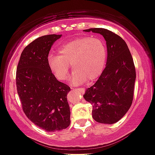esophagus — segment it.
Masks as SVG:
<instances>
[{
    "label": "esophagus",
    "instance_id": "34e87169",
    "mask_svg": "<svg viewBox=\"0 0 155 155\" xmlns=\"http://www.w3.org/2000/svg\"><path fill=\"white\" fill-rule=\"evenodd\" d=\"M75 89H76V90H77V91H79L82 94H83L85 93V89L84 88V87H78V88H75Z\"/></svg>",
    "mask_w": 155,
    "mask_h": 155
}]
</instances>
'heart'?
<instances>
[{
    "label": "heart",
    "mask_w": 155,
    "mask_h": 155,
    "mask_svg": "<svg viewBox=\"0 0 155 155\" xmlns=\"http://www.w3.org/2000/svg\"><path fill=\"white\" fill-rule=\"evenodd\" d=\"M58 54H48V68L56 79L63 81L68 77L71 64L74 70L70 81L73 85L97 79L104 72L107 59L104 41L87 36L65 43L58 49Z\"/></svg>",
    "instance_id": "obj_1"
}]
</instances>
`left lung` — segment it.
<instances>
[{"mask_svg":"<svg viewBox=\"0 0 155 155\" xmlns=\"http://www.w3.org/2000/svg\"><path fill=\"white\" fill-rule=\"evenodd\" d=\"M107 42V61L99 79L83 95L92 105V117L103 124H114L127 113L134 99L136 69L127 45L115 33L105 28H90Z\"/></svg>","mask_w":155,"mask_h":155,"instance_id":"left-lung-1","label":"left lung"}]
</instances>
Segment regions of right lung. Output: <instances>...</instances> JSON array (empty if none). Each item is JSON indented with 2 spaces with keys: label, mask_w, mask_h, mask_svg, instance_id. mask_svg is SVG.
<instances>
[{
  "label": "right lung",
  "mask_w": 155,
  "mask_h": 155,
  "mask_svg": "<svg viewBox=\"0 0 155 155\" xmlns=\"http://www.w3.org/2000/svg\"><path fill=\"white\" fill-rule=\"evenodd\" d=\"M61 37L49 34L28 45L16 70L17 92L26 116L48 132L66 129L70 124L67 94L70 87L57 80L47 64L53 43Z\"/></svg>",
  "instance_id": "1"
}]
</instances>
